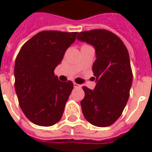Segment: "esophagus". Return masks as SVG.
I'll list each match as a JSON object with an SVG mask.
<instances>
[{"instance_id": "34e87169", "label": "esophagus", "mask_w": 152, "mask_h": 152, "mask_svg": "<svg viewBox=\"0 0 152 152\" xmlns=\"http://www.w3.org/2000/svg\"><path fill=\"white\" fill-rule=\"evenodd\" d=\"M73 85H74V87H75V88H78V87H80V85H79V84H76V82H74V83H73Z\"/></svg>"}]
</instances>
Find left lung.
I'll list each match as a JSON object with an SVG mask.
<instances>
[{"label":"left lung","instance_id":"1","mask_svg":"<svg viewBox=\"0 0 152 152\" xmlns=\"http://www.w3.org/2000/svg\"><path fill=\"white\" fill-rule=\"evenodd\" d=\"M77 39L94 47L96 58L92 66L96 85L94 90L82 87V113L92 125L109 127L121 116L129 98L132 73L128 49L105 29L80 32Z\"/></svg>","mask_w":152,"mask_h":152}]
</instances>
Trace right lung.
I'll use <instances>...</instances> for the list:
<instances>
[{
    "mask_svg": "<svg viewBox=\"0 0 152 152\" xmlns=\"http://www.w3.org/2000/svg\"><path fill=\"white\" fill-rule=\"evenodd\" d=\"M77 33L42 31L28 40L17 56L15 89L24 115L33 124L49 127L61 119L73 89L54 75Z\"/></svg>",
    "mask_w": 152,
    "mask_h": 152,
    "instance_id": "right-lung-1",
    "label": "right lung"
}]
</instances>
